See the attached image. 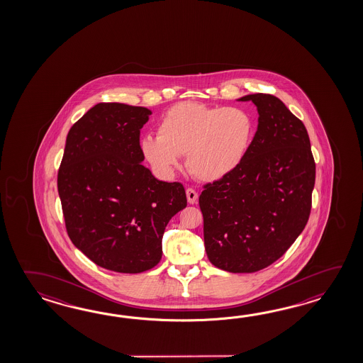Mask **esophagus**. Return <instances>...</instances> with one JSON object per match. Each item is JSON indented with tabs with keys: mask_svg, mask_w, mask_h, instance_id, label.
I'll use <instances>...</instances> for the list:
<instances>
[{
	"mask_svg": "<svg viewBox=\"0 0 363 363\" xmlns=\"http://www.w3.org/2000/svg\"><path fill=\"white\" fill-rule=\"evenodd\" d=\"M185 194H186V200H188V202L189 203H196L197 202V200H199V194H197V192L194 191V189H192V188H188L186 191H185Z\"/></svg>",
	"mask_w": 363,
	"mask_h": 363,
	"instance_id": "34e87169",
	"label": "esophagus"
}]
</instances>
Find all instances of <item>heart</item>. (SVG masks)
Segmentation results:
<instances>
[{"label": "heart", "mask_w": 363, "mask_h": 363, "mask_svg": "<svg viewBox=\"0 0 363 363\" xmlns=\"http://www.w3.org/2000/svg\"><path fill=\"white\" fill-rule=\"evenodd\" d=\"M158 138L141 140V152L161 175H170L185 155L189 172L203 182L225 178L244 161L255 135L247 110L180 102L160 119Z\"/></svg>", "instance_id": "heart-1"}]
</instances>
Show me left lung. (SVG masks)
Masks as SVG:
<instances>
[{
    "instance_id": "left-lung-1",
    "label": "left lung",
    "mask_w": 363,
    "mask_h": 363,
    "mask_svg": "<svg viewBox=\"0 0 363 363\" xmlns=\"http://www.w3.org/2000/svg\"><path fill=\"white\" fill-rule=\"evenodd\" d=\"M258 127L244 161L200 194L208 261L228 272L270 266L308 223L315 162L308 131L278 97L255 93Z\"/></svg>"
}]
</instances>
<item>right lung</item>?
<instances>
[{
	"label": "right lung",
	"instance_id": "1",
	"mask_svg": "<svg viewBox=\"0 0 363 363\" xmlns=\"http://www.w3.org/2000/svg\"><path fill=\"white\" fill-rule=\"evenodd\" d=\"M152 111L97 104L69 128L58 194L72 244L106 270L139 274L162 258L171 218L186 206L184 186L153 177L140 130Z\"/></svg>",
	"mask_w": 363,
	"mask_h": 363
}]
</instances>
